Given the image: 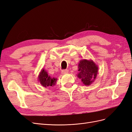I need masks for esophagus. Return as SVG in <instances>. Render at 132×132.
Listing matches in <instances>:
<instances>
[{
  "label": "esophagus",
  "mask_w": 132,
  "mask_h": 132,
  "mask_svg": "<svg viewBox=\"0 0 132 132\" xmlns=\"http://www.w3.org/2000/svg\"><path fill=\"white\" fill-rule=\"evenodd\" d=\"M68 73V70L67 69H64V70H63L62 71V73L63 74H67Z\"/></svg>",
  "instance_id": "1"
}]
</instances>
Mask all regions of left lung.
Returning <instances> with one entry per match:
<instances>
[{
  "instance_id": "obj_1",
  "label": "left lung",
  "mask_w": 132,
  "mask_h": 132,
  "mask_svg": "<svg viewBox=\"0 0 132 132\" xmlns=\"http://www.w3.org/2000/svg\"><path fill=\"white\" fill-rule=\"evenodd\" d=\"M78 78L81 80L84 85L89 86L96 78L98 67L93 60L83 59L78 64Z\"/></svg>"
}]
</instances>
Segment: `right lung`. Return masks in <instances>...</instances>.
Listing matches in <instances>:
<instances>
[{
	"label": "right lung",
	"instance_id": "right-lung-1",
	"mask_svg": "<svg viewBox=\"0 0 132 132\" xmlns=\"http://www.w3.org/2000/svg\"><path fill=\"white\" fill-rule=\"evenodd\" d=\"M38 80L40 82L42 86L44 87H48L55 85V84H56L57 79L50 77V75L48 74V73L46 70L43 68L39 73Z\"/></svg>",
	"mask_w": 132,
	"mask_h": 132
}]
</instances>
